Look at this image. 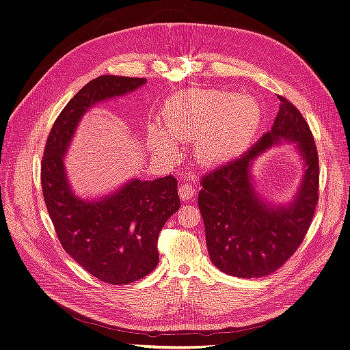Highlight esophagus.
<instances>
[{
  "instance_id": "34e87169",
  "label": "esophagus",
  "mask_w": 350,
  "mask_h": 350,
  "mask_svg": "<svg viewBox=\"0 0 350 350\" xmlns=\"http://www.w3.org/2000/svg\"><path fill=\"white\" fill-rule=\"evenodd\" d=\"M197 194V188L191 184H183L181 188H179V197H181L183 201H187V200H191L194 196Z\"/></svg>"
}]
</instances>
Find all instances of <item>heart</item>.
<instances>
[{"label":"heart","mask_w":350,"mask_h":350,"mask_svg":"<svg viewBox=\"0 0 350 350\" xmlns=\"http://www.w3.org/2000/svg\"><path fill=\"white\" fill-rule=\"evenodd\" d=\"M165 126L153 124L149 140L154 150L174 153V139L197 140L196 153L206 165H217L238 154L261 121L256 99L220 90H188L165 105Z\"/></svg>","instance_id":"1"}]
</instances>
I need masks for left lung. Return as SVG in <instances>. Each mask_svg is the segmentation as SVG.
Segmentation results:
<instances>
[{
  "label": "left lung",
  "mask_w": 350,
  "mask_h": 350,
  "mask_svg": "<svg viewBox=\"0 0 350 350\" xmlns=\"http://www.w3.org/2000/svg\"><path fill=\"white\" fill-rule=\"evenodd\" d=\"M271 130L251 149L201 176L198 208L210 260L229 276L262 278L276 271L299 248L319 203V152L308 122L283 96ZM280 139L295 141L307 171L294 203L267 206L253 193L249 167L260 152Z\"/></svg>",
  "instance_id": "left-lung-1"
}]
</instances>
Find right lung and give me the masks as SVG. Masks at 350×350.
<instances>
[{
    "label": "right lung",
    "mask_w": 350,
    "mask_h": 350,
    "mask_svg": "<svg viewBox=\"0 0 350 350\" xmlns=\"http://www.w3.org/2000/svg\"><path fill=\"white\" fill-rule=\"evenodd\" d=\"M146 79L100 76L66 105L49 131L40 163V183L57 237L70 256L100 282L126 284L157 266V239L181 206L174 175L133 179L112 196L84 201L72 194L64 159L76 126L90 107L139 89Z\"/></svg>",
    "instance_id": "right-lung-1"
}]
</instances>
